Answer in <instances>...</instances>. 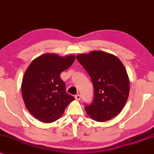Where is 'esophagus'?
Instances as JSON below:
<instances>
[{
    "mask_svg": "<svg viewBox=\"0 0 154 154\" xmlns=\"http://www.w3.org/2000/svg\"><path fill=\"white\" fill-rule=\"evenodd\" d=\"M75 99L77 100V101H79V100L81 99V96L79 95V94H77V95L75 96Z\"/></svg>",
    "mask_w": 154,
    "mask_h": 154,
    "instance_id": "obj_1",
    "label": "esophagus"
}]
</instances>
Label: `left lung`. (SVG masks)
I'll use <instances>...</instances> for the list:
<instances>
[{
	"label": "left lung",
	"instance_id": "1",
	"mask_svg": "<svg viewBox=\"0 0 154 154\" xmlns=\"http://www.w3.org/2000/svg\"><path fill=\"white\" fill-rule=\"evenodd\" d=\"M91 77L93 102L85 106L87 113L97 122L111 120L121 112L130 93V79L118 57L101 51L81 53L76 57Z\"/></svg>",
	"mask_w": 154,
	"mask_h": 154
}]
</instances>
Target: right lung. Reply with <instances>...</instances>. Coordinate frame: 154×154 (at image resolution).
Segmentation results:
<instances>
[{
	"instance_id": "add662e5",
	"label": "right lung",
	"mask_w": 154,
	"mask_h": 154,
	"mask_svg": "<svg viewBox=\"0 0 154 154\" xmlns=\"http://www.w3.org/2000/svg\"><path fill=\"white\" fill-rule=\"evenodd\" d=\"M75 56L45 53L32 60L24 72L21 85L28 111L39 121L50 123L58 120L67 105L75 100L67 94L60 73L72 65Z\"/></svg>"
}]
</instances>
